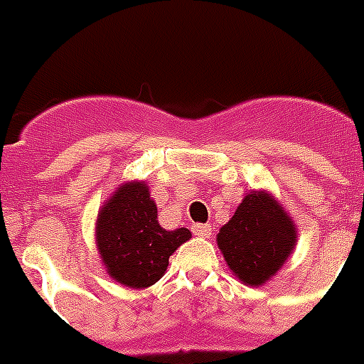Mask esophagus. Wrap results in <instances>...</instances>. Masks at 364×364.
I'll return each mask as SVG.
<instances>
[{"mask_svg":"<svg viewBox=\"0 0 364 364\" xmlns=\"http://www.w3.org/2000/svg\"><path fill=\"white\" fill-rule=\"evenodd\" d=\"M193 232L196 234V236H200V238H210L211 227L210 225H202V223H198V225H194L193 227Z\"/></svg>","mask_w":364,"mask_h":364,"instance_id":"obj_1","label":"esophagus"}]
</instances>
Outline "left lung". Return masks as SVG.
I'll use <instances>...</instances> for the list:
<instances>
[{"label": "left lung", "mask_w": 364, "mask_h": 364, "mask_svg": "<svg viewBox=\"0 0 364 364\" xmlns=\"http://www.w3.org/2000/svg\"><path fill=\"white\" fill-rule=\"evenodd\" d=\"M299 228L270 191L243 196L227 225L217 234V245L240 282L259 287L270 282L293 255Z\"/></svg>", "instance_id": "obj_1"}]
</instances>
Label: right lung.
Returning a JSON list of instances; mask_svg holds the SVG:
<instances>
[{
	"mask_svg": "<svg viewBox=\"0 0 364 364\" xmlns=\"http://www.w3.org/2000/svg\"><path fill=\"white\" fill-rule=\"evenodd\" d=\"M94 238L111 279L124 287L145 289L164 276L170 255L193 234L188 228L160 227L147 183L126 181L100 208Z\"/></svg>",
	"mask_w": 364,
	"mask_h": 364,
	"instance_id": "1",
	"label": "right lung"
}]
</instances>
